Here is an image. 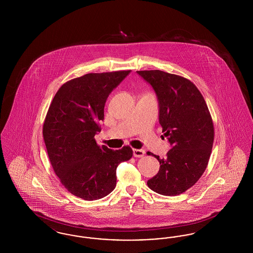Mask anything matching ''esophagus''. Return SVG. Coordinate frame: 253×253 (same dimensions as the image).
Listing matches in <instances>:
<instances>
[{"mask_svg": "<svg viewBox=\"0 0 253 253\" xmlns=\"http://www.w3.org/2000/svg\"><path fill=\"white\" fill-rule=\"evenodd\" d=\"M132 153L134 157H143L145 155V151L142 149H133Z\"/></svg>", "mask_w": 253, "mask_h": 253, "instance_id": "esophagus-1", "label": "esophagus"}]
</instances>
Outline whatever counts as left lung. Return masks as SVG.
Returning <instances> with one entry per match:
<instances>
[{"label":"left lung","instance_id":"8db88e82","mask_svg":"<svg viewBox=\"0 0 253 253\" xmlns=\"http://www.w3.org/2000/svg\"><path fill=\"white\" fill-rule=\"evenodd\" d=\"M152 85L159 104V123L171 149L148 187L162 195H178L204 173L211 157L214 128L204 97L193 83L160 70L136 71Z\"/></svg>","mask_w":253,"mask_h":253}]
</instances>
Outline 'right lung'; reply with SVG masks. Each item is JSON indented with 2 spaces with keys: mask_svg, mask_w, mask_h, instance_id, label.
<instances>
[{
  "mask_svg": "<svg viewBox=\"0 0 253 253\" xmlns=\"http://www.w3.org/2000/svg\"><path fill=\"white\" fill-rule=\"evenodd\" d=\"M131 70L90 73L60 86L46 114L42 134L50 163L69 193L84 200L100 199L113 192L117 168L132 157L124 146L111 150L96 144L110 93Z\"/></svg>",
  "mask_w": 253,
  "mask_h": 253,
  "instance_id": "right-lung-1",
  "label": "right lung"
}]
</instances>
